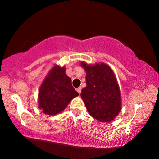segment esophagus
<instances>
[{
    "label": "esophagus",
    "mask_w": 159,
    "mask_h": 159,
    "mask_svg": "<svg viewBox=\"0 0 159 159\" xmlns=\"http://www.w3.org/2000/svg\"><path fill=\"white\" fill-rule=\"evenodd\" d=\"M76 90H77V92L80 94V93H81V87H78V88L76 89Z\"/></svg>",
    "instance_id": "obj_1"
}]
</instances>
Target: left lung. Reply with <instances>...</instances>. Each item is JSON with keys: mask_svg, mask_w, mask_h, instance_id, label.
<instances>
[{"mask_svg": "<svg viewBox=\"0 0 159 159\" xmlns=\"http://www.w3.org/2000/svg\"><path fill=\"white\" fill-rule=\"evenodd\" d=\"M86 72L87 86L81 96L89 114L102 123L115 119L122 107L121 93L117 79L111 66L105 63H80Z\"/></svg>", "mask_w": 159, "mask_h": 159, "instance_id": "obj_1", "label": "left lung"}]
</instances>
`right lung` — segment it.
<instances>
[{
    "label": "right lung",
    "instance_id": "1",
    "mask_svg": "<svg viewBox=\"0 0 159 159\" xmlns=\"http://www.w3.org/2000/svg\"><path fill=\"white\" fill-rule=\"evenodd\" d=\"M78 96L79 93L72 87V80L66 74V67L55 64L40 85L38 107L45 114H58Z\"/></svg>",
    "mask_w": 159,
    "mask_h": 159
}]
</instances>
